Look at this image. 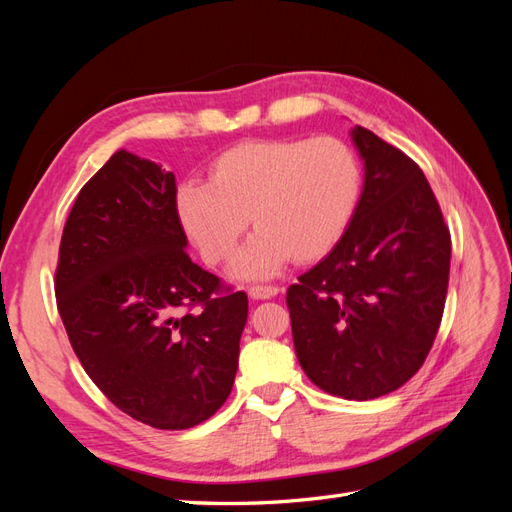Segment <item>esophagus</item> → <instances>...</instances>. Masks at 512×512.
Wrapping results in <instances>:
<instances>
[{
  "label": "esophagus",
  "mask_w": 512,
  "mask_h": 512,
  "mask_svg": "<svg viewBox=\"0 0 512 512\" xmlns=\"http://www.w3.org/2000/svg\"><path fill=\"white\" fill-rule=\"evenodd\" d=\"M280 294V288L277 286H252L250 288V297L256 299V301H262V299H273Z\"/></svg>",
  "instance_id": "obj_1"
}]
</instances>
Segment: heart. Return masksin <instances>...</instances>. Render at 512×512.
Listing matches in <instances>:
<instances>
[{
	"label": "heart",
	"mask_w": 512,
	"mask_h": 512,
	"mask_svg": "<svg viewBox=\"0 0 512 512\" xmlns=\"http://www.w3.org/2000/svg\"><path fill=\"white\" fill-rule=\"evenodd\" d=\"M361 164L337 138L245 141L209 164V181L179 183L181 228L209 265H220L247 224L258 230L232 260L235 280H265L314 262L342 241L361 196Z\"/></svg>",
	"instance_id": "heart-1"
}]
</instances>
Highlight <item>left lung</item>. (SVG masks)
<instances>
[{
	"mask_svg": "<svg viewBox=\"0 0 512 512\" xmlns=\"http://www.w3.org/2000/svg\"><path fill=\"white\" fill-rule=\"evenodd\" d=\"M350 134L365 166L359 205L286 303L307 378L367 401L399 389L427 359L444 312L451 232L416 162L361 126Z\"/></svg>",
	"mask_w": 512,
	"mask_h": 512,
	"instance_id": "left-lung-1",
	"label": "left lung"
}]
</instances>
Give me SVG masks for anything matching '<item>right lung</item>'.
Here are the masks:
<instances>
[{"instance_id": "right-lung-1", "label": "right lung", "mask_w": 512, "mask_h": 512, "mask_svg": "<svg viewBox=\"0 0 512 512\" xmlns=\"http://www.w3.org/2000/svg\"><path fill=\"white\" fill-rule=\"evenodd\" d=\"M175 194L173 173L119 149L76 196L55 271L87 376L156 429H188L222 408L247 322V294L185 252Z\"/></svg>"}]
</instances>
